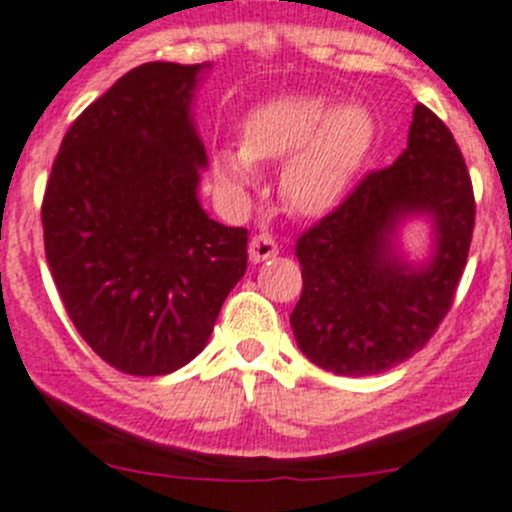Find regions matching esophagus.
<instances>
[{
  "instance_id": "obj_1",
  "label": "esophagus",
  "mask_w": 512,
  "mask_h": 512,
  "mask_svg": "<svg viewBox=\"0 0 512 512\" xmlns=\"http://www.w3.org/2000/svg\"><path fill=\"white\" fill-rule=\"evenodd\" d=\"M278 255V242L272 240L270 234H255V237H252L250 240V260L255 262H265V260H270V257H275Z\"/></svg>"
}]
</instances>
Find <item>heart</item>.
Listing matches in <instances>:
<instances>
[{
	"label": "heart",
	"instance_id": "heart-1",
	"mask_svg": "<svg viewBox=\"0 0 512 512\" xmlns=\"http://www.w3.org/2000/svg\"><path fill=\"white\" fill-rule=\"evenodd\" d=\"M376 123L369 108L333 105L321 95H283L257 105L242 126V146L214 151V174L234 194L255 186V164L283 169V197L298 214L341 207L369 159Z\"/></svg>",
	"mask_w": 512,
	"mask_h": 512
}]
</instances>
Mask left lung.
Wrapping results in <instances>:
<instances>
[{
  "label": "left lung",
  "mask_w": 512,
  "mask_h": 512,
  "mask_svg": "<svg viewBox=\"0 0 512 512\" xmlns=\"http://www.w3.org/2000/svg\"><path fill=\"white\" fill-rule=\"evenodd\" d=\"M433 222L435 250L412 266L395 232ZM475 227V194L450 128L414 105L407 148L371 171L321 222L300 234L303 293L290 315L305 356L338 376L389 371L424 348L455 300Z\"/></svg>",
  "instance_id": "1"
}]
</instances>
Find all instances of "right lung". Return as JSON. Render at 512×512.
<instances>
[{"label":"right lung","mask_w":512,"mask_h":512,"mask_svg":"<svg viewBox=\"0 0 512 512\" xmlns=\"http://www.w3.org/2000/svg\"><path fill=\"white\" fill-rule=\"evenodd\" d=\"M209 68H133L75 118L47 179L55 288L85 343L123 374L189 364L247 270V229L199 204L207 151L191 100Z\"/></svg>","instance_id":"add662e5"}]
</instances>
